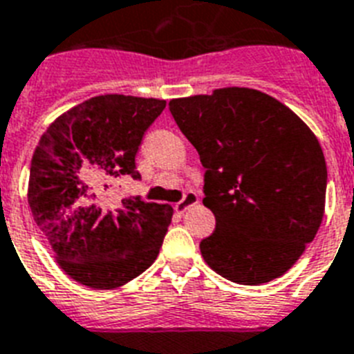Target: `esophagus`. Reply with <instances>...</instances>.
<instances>
[{"instance_id": "obj_1", "label": "esophagus", "mask_w": 354, "mask_h": 354, "mask_svg": "<svg viewBox=\"0 0 354 354\" xmlns=\"http://www.w3.org/2000/svg\"><path fill=\"white\" fill-rule=\"evenodd\" d=\"M197 203H198V195L195 194V192H188V194L184 195L183 201L175 204L174 208H175V212H177V213H184L186 209H189L192 206H195Z\"/></svg>"}]
</instances>
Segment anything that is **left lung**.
<instances>
[{"label":"left lung","instance_id":"8db88e82","mask_svg":"<svg viewBox=\"0 0 354 354\" xmlns=\"http://www.w3.org/2000/svg\"><path fill=\"white\" fill-rule=\"evenodd\" d=\"M198 151L203 204L217 226L201 241L206 264L244 286L279 279L322 224L328 168L315 133L286 104L253 88L170 101Z\"/></svg>","mask_w":354,"mask_h":354}]
</instances>
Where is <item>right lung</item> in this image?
Returning <instances> with one entry per match:
<instances>
[{
  "instance_id": "1",
  "label": "right lung",
  "mask_w": 354,
  "mask_h": 354,
  "mask_svg": "<svg viewBox=\"0 0 354 354\" xmlns=\"http://www.w3.org/2000/svg\"><path fill=\"white\" fill-rule=\"evenodd\" d=\"M165 99L104 93L55 119L32 156L28 206L55 261L70 279L113 289L148 270L159 255L174 208L122 198L108 208L113 179H139L136 153Z\"/></svg>"
}]
</instances>
